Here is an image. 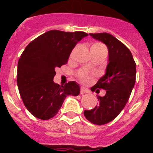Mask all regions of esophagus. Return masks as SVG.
<instances>
[{
  "label": "esophagus",
  "mask_w": 153,
  "mask_h": 153,
  "mask_svg": "<svg viewBox=\"0 0 153 153\" xmlns=\"http://www.w3.org/2000/svg\"><path fill=\"white\" fill-rule=\"evenodd\" d=\"M89 92H90V91H89L88 89L85 88L83 86H81V87H80V94H81L89 93Z\"/></svg>",
  "instance_id": "1"
}]
</instances>
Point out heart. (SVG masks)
<instances>
[{
  "label": "heart",
  "instance_id": "heart-1",
  "mask_svg": "<svg viewBox=\"0 0 153 153\" xmlns=\"http://www.w3.org/2000/svg\"><path fill=\"white\" fill-rule=\"evenodd\" d=\"M91 51H106V49L105 48V46L101 43H95L92 46H91ZM87 69H91V67L88 66L87 67ZM81 79L83 80V81H86L88 79V77L86 76V74H82L81 75Z\"/></svg>",
  "mask_w": 153,
  "mask_h": 153
}]
</instances>
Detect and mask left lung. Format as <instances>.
<instances>
[{
  "label": "left lung",
  "mask_w": 153,
  "mask_h": 153,
  "mask_svg": "<svg viewBox=\"0 0 153 153\" xmlns=\"http://www.w3.org/2000/svg\"><path fill=\"white\" fill-rule=\"evenodd\" d=\"M90 35L104 43L109 51L105 74L91 88L96 93L103 89L105 94L98 96V103L94 109L84 111L89 121L102 126L116 118L126 106L136 82V62L129 49L112 35L106 32Z\"/></svg>",
  "instance_id": "left-lung-1"
}]
</instances>
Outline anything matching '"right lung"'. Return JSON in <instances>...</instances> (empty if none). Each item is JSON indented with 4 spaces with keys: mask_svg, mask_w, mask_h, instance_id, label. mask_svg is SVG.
Masks as SVG:
<instances>
[{
    "mask_svg": "<svg viewBox=\"0 0 153 153\" xmlns=\"http://www.w3.org/2000/svg\"><path fill=\"white\" fill-rule=\"evenodd\" d=\"M84 32L51 30L32 40L20 55L17 66V86L27 109L37 118L48 120L58 114L66 97L77 96L79 85L54 82L55 69L66 64L71 52Z\"/></svg>",
    "mask_w": 153,
    "mask_h": 153,
    "instance_id": "add662e5",
    "label": "right lung"
}]
</instances>
